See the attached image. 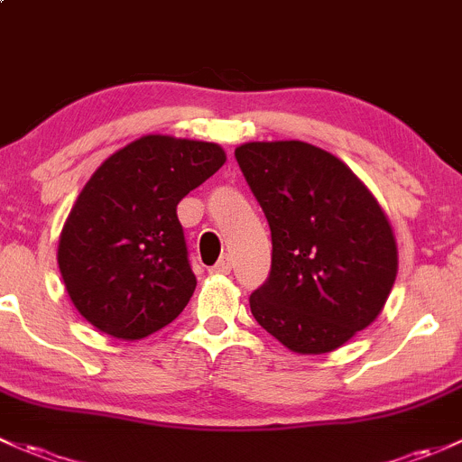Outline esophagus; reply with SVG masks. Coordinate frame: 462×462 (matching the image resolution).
<instances>
[{
	"instance_id": "1",
	"label": "esophagus",
	"mask_w": 462,
	"mask_h": 462,
	"mask_svg": "<svg viewBox=\"0 0 462 462\" xmlns=\"http://www.w3.org/2000/svg\"><path fill=\"white\" fill-rule=\"evenodd\" d=\"M230 270H232L230 256H223L217 265H212L210 268V272H215V274H230Z\"/></svg>"
}]
</instances>
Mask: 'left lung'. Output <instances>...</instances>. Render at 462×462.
Returning a JSON list of instances; mask_svg holds the SVG:
<instances>
[{
    "label": "left lung",
    "mask_w": 462,
    "mask_h": 462,
    "mask_svg": "<svg viewBox=\"0 0 462 462\" xmlns=\"http://www.w3.org/2000/svg\"><path fill=\"white\" fill-rule=\"evenodd\" d=\"M272 232V268L250 296L256 323L299 354L341 347L381 314L396 279L387 217L341 159L305 142L235 150Z\"/></svg>",
    "instance_id": "1"
}]
</instances>
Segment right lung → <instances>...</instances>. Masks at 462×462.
I'll return each instance as SVG.
<instances>
[{
    "mask_svg": "<svg viewBox=\"0 0 462 462\" xmlns=\"http://www.w3.org/2000/svg\"><path fill=\"white\" fill-rule=\"evenodd\" d=\"M226 163L217 143L148 134L106 159L61 230V276L79 314L137 341L172 323L197 288L177 206Z\"/></svg>",
    "mask_w": 462,
    "mask_h": 462,
    "instance_id": "right-lung-1",
    "label": "right lung"
}]
</instances>
